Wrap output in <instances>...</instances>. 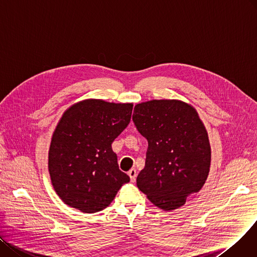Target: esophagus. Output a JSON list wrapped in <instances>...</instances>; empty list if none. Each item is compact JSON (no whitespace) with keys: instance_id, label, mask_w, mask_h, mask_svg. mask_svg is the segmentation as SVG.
Returning <instances> with one entry per match:
<instances>
[{"instance_id":"obj_1","label":"esophagus","mask_w":257,"mask_h":257,"mask_svg":"<svg viewBox=\"0 0 257 257\" xmlns=\"http://www.w3.org/2000/svg\"><path fill=\"white\" fill-rule=\"evenodd\" d=\"M127 174H128L130 177H131V182H132V183L136 182V177H137V171H136V169H131Z\"/></svg>"}]
</instances>
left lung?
<instances>
[{"instance_id": "8db88e82", "label": "left lung", "mask_w": 257, "mask_h": 257, "mask_svg": "<svg viewBox=\"0 0 257 257\" xmlns=\"http://www.w3.org/2000/svg\"><path fill=\"white\" fill-rule=\"evenodd\" d=\"M133 121L147 139L137 187L155 205L172 210L205 184L210 166L206 130L191 105L155 99L135 105Z\"/></svg>"}]
</instances>
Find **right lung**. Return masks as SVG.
Instances as JSON below:
<instances>
[{
  "label": "right lung",
  "instance_id": "right-lung-1",
  "mask_svg": "<svg viewBox=\"0 0 257 257\" xmlns=\"http://www.w3.org/2000/svg\"><path fill=\"white\" fill-rule=\"evenodd\" d=\"M132 111V103L88 99L64 113L52 138L49 171L65 204L86 214L99 212L130 182L112 143L128 125Z\"/></svg>",
  "mask_w": 257,
  "mask_h": 257
}]
</instances>
